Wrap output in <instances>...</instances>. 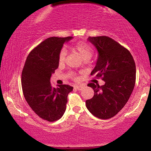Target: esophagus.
I'll return each mask as SVG.
<instances>
[{
    "label": "esophagus",
    "instance_id": "1",
    "mask_svg": "<svg viewBox=\"0 0 151 151\" xmlns=\"http://www.w3.org/2000/svg\"><path fill=\"white\" fill-rule=\"evenodd\" d=\"M74 88H75L76 89H77V90H81L82 89V88H83V86H81V85H76L75 86H74Z\"/></svg>",
    "mask_w": 151,
    "mask_h": 151
}]
</instances>
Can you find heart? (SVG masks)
<instances>
[{
	"label": "heart",
	"instance_id": "b5f03b06",
	"mask_svg": "<svg viewBox=\"0 0 151 151\" xmlns=\"http://www.w3.org/2000/svg\"><path fill=\"white\" fill-rule=\"evenodd\" d=\"M72 50L74 52L78 53L79 55V56L81 57V58L84 61H87L90 58L92 57L93 55V49L91 48V47L89 45L88 43L85 42H78L74 44L73 46L72 47ZM66 55H67V52L65 48H62L60 50V53H59L58 56V60L60 63H63L65 61L66 59ZM71 77H73L74 79H76V77H74V74H71Z\"/></svg>",
	"mask_w": 151,
	"mask_h": 151
}]
</instances>
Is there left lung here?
Instances as JSON below:
<instances>
[{
	"label": "left lung",
	"mask_w": 151,
	"mask_h": 151,
	"mask_svg": "<svg viewBox=\"0 0 151 151\" xmlns=\"http://www.w3.org/2000/svg\"><path fill=\"white\" fill-rule=\"evenodd\" d=\"M96 47L98 60L91 75L101 78L104 85L89 83L94 95L86 101V106L101 119L114 117L129 101L136 83V64L126 48L107 36L89 37Z\"/></svg>",
	"instance_id": "8db88e82"
}]
</instances>
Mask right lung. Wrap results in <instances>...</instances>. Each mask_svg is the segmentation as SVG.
Segmentation results:
<instances>
[{
	"instance_id": "1",
	"label": "right lung",
	"mask_w": 151,
	"mask_h": 151,
	"mask_svg": "<svg viewBox=\"0 0 151 151\" xmlns=\"http://www.w3.org/2000/svg\"><path fill=\"white\" fill-rule=\"evenodd\" d=\"M72 37H51L35 47L27 56L22 72V92L26 101L41 119L53 122L63 116L67 96L73 87L60 84L52 87L50 77L58 68L63 44Z\"/></svg>"
}]
</instances>
